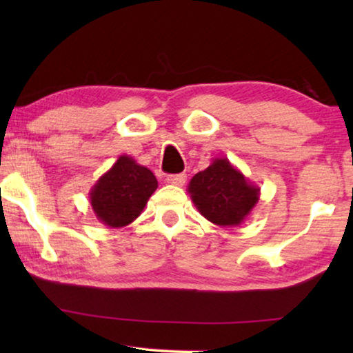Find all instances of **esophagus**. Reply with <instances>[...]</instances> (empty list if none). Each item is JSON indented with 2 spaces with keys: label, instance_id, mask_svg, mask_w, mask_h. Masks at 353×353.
Here are the masks:
<instances>
[{
  "label": "esophagus",
  "instance_id": "1",
  "mask_svg": "<svg viewBox=\"0 0 353 353\" xmlns=\"http://www.w3.org/2000/svg\"><path fill=\"white\" fill-rule=\"evenodd\" d=\"M186 181V175L185 173H178V175H168L167 176V183L173 186H183Z\"/></svg>",
  "mask_w": 353,
  "mask_h": 353
}]
</instances>
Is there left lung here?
Returning <instances> with one entry per match:
<instances>
[{"mask_svg":"<svg viewBox=\"0 0 353 353\" xmlns=\"http://www.w3.org/2000/svg\"><path fill=\"white\" fill-rule=\"evenodd\" d=\"M188 192L199 214L219 226L243 223L260 197V188L226 157L212 159L205 170L191 178Z\"/></svg>","mask_w":353,"mask_h":353,"instance_id":"1","label":"left lung"}]
</instances>
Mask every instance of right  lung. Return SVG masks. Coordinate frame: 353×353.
<instances>
[{"label": "right lung", "mask_w": 353, "mask_h": 353, "mask_svg": "<svg viewBox=\"0 0 353 353\" xmlns=\"http://www.w3.org/2000/svg\"><path fill=\"white\" fill-rule=\"evenodd\" d=\"M156 190L154 173L123 154L91 186L90 204L101 223L109 228H122L141 215Z\"/></svg>", "instance_id": "add662e5"}]
</instances>
